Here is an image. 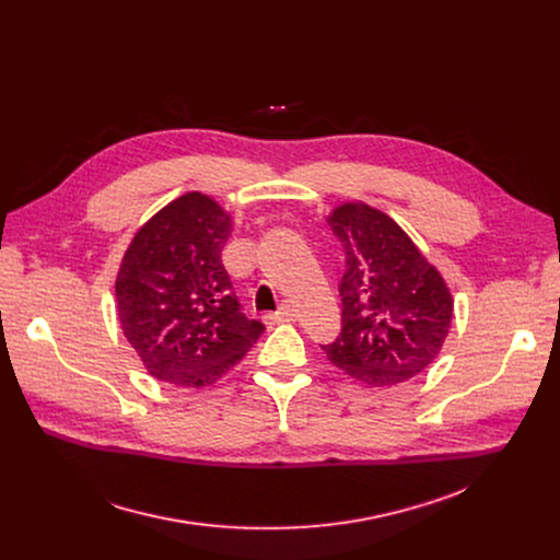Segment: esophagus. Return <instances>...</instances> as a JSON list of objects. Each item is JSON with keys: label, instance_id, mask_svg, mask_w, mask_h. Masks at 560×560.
I'll return each instance as SVG.
<instances>
[{"label": "esophagus", "instance_id": "esophagus-1", "mask_svg": "<svg viewBox=\"0 0 560 560\" xmlns=\"http://www.w3.org/2000/svg\"><path fill=\"white\" fill-rule=\"evenodd\" d=\"M296 318V312L292 305H283L279 312H270L266 314V322L270 324H281V322H294Z\"/></svg>", "mask_w": 560, "mask_h": 560}]
</instances>
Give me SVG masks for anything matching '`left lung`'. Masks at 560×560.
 <instances>
[{
    "mask_svg": "<svg viewBox=\"0 0 560 560\" xmlns=\"http://www.w3.org/2000/svg\"><path fill=\"white\" fill-rule=\"evenodd\" d=\"M328 225L346 250L341 335L322 346L330 363L370 387L406 383L441 352L452 292L410 234L365 201H343Z\"/></svg>",
    "mask_w": 560,
    "mask_h": 560,
    "instance_id": "1",
    "label": "left lung"
}]
</instances>
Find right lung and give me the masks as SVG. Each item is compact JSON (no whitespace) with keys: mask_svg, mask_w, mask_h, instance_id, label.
Masks as SVG:
<instances>
[{"mask_svg":"<svg viewBox=\"0 0 560 560\" xmlns=\"http://www.w3.org/2000/svg\"><path fill=\"white\" fill-rule=\"evenodd\" d=\"M232 214L192 190L156 210L132 236L115 279L124 337L156 381L217 383L264 335L242 314L221 250Z\"/></svg>","mask_w":560,"mask_h":560,"instance_id":"obj_1","label":"right lung"}]
</instances>
